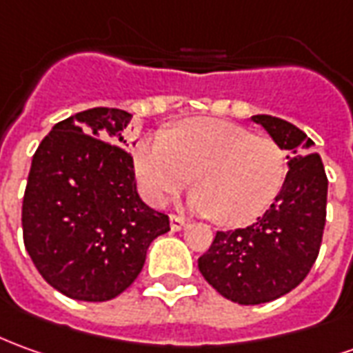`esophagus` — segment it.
Wrapping results in <instances>:
<instances>
[{
  "label": "esophagus",
  "mask_w": 353,
  "mask_h": 353,
  "mask_svg": "<svg viewBox=\"0 0 353 353\" xmlns=\"http://www.w3.org/2000/svg\"><path fill=\"white\" fill-rule=\"evenodd\" d=\"M170 225H172L174 231H181V229L187 225V219H185L183 216H179V214H172V216H170Z\"/></svg>",
  "instance_id": "34e87169"
}]
</instances>
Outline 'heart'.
I'll list each match as a JSON object with an SVG mask.
<instances>
[{"mask_svg": "<svg viewBox=\"0 0 353 353\" xmlns=\"http://www.w3.org/2000/svg\"><path fill=\"white\" fill-rule=\"evenodd\" d=\"M143 196L162 204L185 185L196 187L189 204L219 225L252 223L277 199L287 176L279 143L243 125L194 118L168 134H149L134 145Z\"/></svg>", "mask_w": 353, "mask_h": 353, "instance_id": "obj_1", "label": "heart"}]
</instances>
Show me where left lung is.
Segmentation results:
<instances>
[{
  "label": "left lung",
  "instance_id": "obj_1",
  "mask_svg": "<svg viewBox=\"0 0 353 353\" xmlns=\"http://www.w3.org/2000/svg\"><path fill=\"white\" fill-rule=\"evenodd\" d=\"M288 151V172L277 199L245 229L218 231L199 258L202 277L223 298L243 305L277 300L296 288L317 260L327 218V174L314 141L287 120L256 114Z\"/></svg>",
  "mask_w": 353,
  "mask_h": 353
}]
</instances>
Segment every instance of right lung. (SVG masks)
Listing matches in <instances>:
<instances>
[{
	"label": "right lung",
	"instance_id": "1",
	"mask_svg": "<svg viewBox=\"0 0 353 353\" xmlns=\"http://www.w3.org/2000/svg\"><path fill=\"white\" fill-rule=\"evenodd\" d=\"M132 114L97 107L53 125L32 159L22 239L39 275L83 302L117 298L141 273L170 218L137 194L124 147Z\"/></svg>",
	"mask_w": 353,
	"mask_h": 353
}]
</instances>
